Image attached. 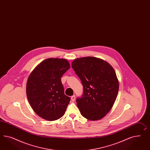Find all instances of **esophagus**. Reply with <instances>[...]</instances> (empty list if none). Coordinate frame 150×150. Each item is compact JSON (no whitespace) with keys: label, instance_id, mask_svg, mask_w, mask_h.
Here are the masks:
<instances>
[{"label":"esophagus","instance_id":"obj_1","mask_svg":"<svg viewBox=\"0 0 150 150\" xmlns=\"http://www.w3.org/2000/svg\"><path fill=\"white\" fill-rule=\"evenodd\" d=\"M71 100L73 101H75V96L74 95L73 96H71Z\"/></svg>","mask_w":150,"mask_h":150}]
</instances>
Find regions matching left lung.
<instances>
[{"mask_svg": "<svg viewBox=\"0 0 150 150\" xmlns=\"http://www.w3.org/2000/svg\"><path fill=\"white\" fill-rule=\"evenodd\" d=\"M71 65L83 87L82 97L76 99L80 113L91 121L101 119L111 109L117 96L119 82L115 70L96 57L77 58Z\"/></svg>", "mask_w": 150, "mask_h": 150, "instance_id": "1", "label": "left lung"}]
</instances>
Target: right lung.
<instances>
[{
	"label": "right lung",
	"instance_id": "obj_1",
	"mask_svg": "<svg viewBox=\"0 0 150 150\" xmlns=\"http://www.w3.org/2000/svg\"><path fill=\"white\" fill-rule=\"evenodd\" d=\"M70 68L67 60L50 58L41 62L29 75L27 98L34 111L43 119L52 121L64 115L70 98L65 95L61 79Z\"/></svg>",
	"mask_w": 150,
	"mask_h": 150
}]
</instances>
